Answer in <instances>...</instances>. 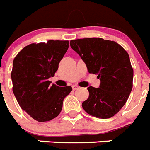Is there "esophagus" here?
<instances>
[{
    "instance_id": "obj_1",
    "label": "esophagus",
    "mask_w": 150,
    "mask_h": 150,
    "mask_svg": "<svg viewBox=\"0 0 150 150\" xmlns=\"http://www.w3.org/2000/svg\"><path fill=\"white\" fill-rule=\"evenodd\" d=\"M72 87H73V90H74V91H75V90H77L79 88V87L77 85H73Z\"/></svg>"
}]
</instances>
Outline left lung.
<instances>
[{
    "label": "left lung",
    "instance_id": "left-lung-1",
    "mask_svg": "<svg viewBox=\"0 0 150 150\" xmlns=\"http://www.w3.org/2000/svg\"><path fill=\"white\" fill-rule=\"evenodd\" d=\"M70 46L81 56L90 74L98 75L100 87H87L89 97L82 103L87 114L109 118L120 111L132 89L133 69L128 52L119 44L101 38L70 41Z\"/></svg>",
    "mask_w": 150,
    "mask_h": 150
}]
</instances>
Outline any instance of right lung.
<instances>
[{
  "label": "right lung",
  "mask_w": 150,
  "mask_h": 150,
  "mask_svg": "<svg viewBox=\"0 0 150 150\" xmlns=\"http://www.w3.org/2000/svg\"><path fill=\"white\" fill-rule=\"evenodd\" d=\"M68 48L69 41L49 40L30 44L14 57L11 74L13 93L21 109L38 122L57 117L72 91L70 86H51L49 81Z\"/></svg>",
  "instance_id": "1"
}]
</instances>
